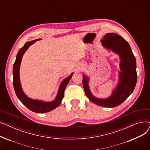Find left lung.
I'll list each match as a JSON object with an SVG mask.
<instances>
[{"label": "left lung", "mask_w": 150, "mask_h": 150, "mask_svg": "<svg viewBox=\"0 0 150 150\" xmlns=\"http://www.w3.org/2000/svg\"><path fill=\"white\" fill-rule=\"evenodd\" d=\"M101 43L107 49L119 54L121 59L120 64V81L112 95L106 99L93 97L89 90L88 80L83 75V86L86 96L92 103L106 108H114L122 104L131 95L137 83L136 61L128 42L121 36L108 33L101 39Z\"/></svg>", "instance_id": "1"}]
</instances>
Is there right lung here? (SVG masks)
I'll return each instance as SVG.
<instances>
[{
    "instance_id": "1",
    "label": "right lung",
    "mask_w": 150,
    "mask_h": 150,
    "mask_svg": "<svg viewBox=\"0 0 150 150\" xmlns=\"http://www.w3.org/2000/svg\"><path fill=\"white\" fill-rule=\"evenodd\" d=\"M38 40H39V39H38L36 40L26 42L18 52L13 69V86L16 94L18 98L22 102L23 105H24L28 109L33 112L37 113H45L52 111V110L57 108L61 104V100L64 97V90L71 78H72L73 74L66 78L62 82L58 91L57 97L54 101L52 102H44L42 101L32 100L27 97L25 96V94L23 93L21 88L19 79V67L23 54H24L25 51L30 45L34 44L35 42Z\"/></svg>"
}]
</instances>
